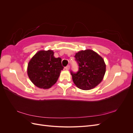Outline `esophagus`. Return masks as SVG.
Returning <instances> with one entry per match:
<instances>
[{"label": "esophagus", "instance_id": "34e87169", "mask_svg": "<svg viewBox=\"0 0 133 133\" xmlns=\"http://www.w3.org/2000/svg\"><path fill=\"white\" fill-rule=\"evenodd\" d=\"M65 69L66 70H69V69H70V65H67L66 66H65Z\"/></svg>", "mask_w": 133, "mask_h": 133}]
</instances>
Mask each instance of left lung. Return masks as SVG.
I'll return each instance as SVG.
<instances>
[{"label":"left lung","instance_id":"1","mask_svg":"<svg viewBox=\"0 0 133 133\" xmlns=\"http://www.w3.org/2000/svg\"><path fill=\"white\" fill-rule=\"evenodd\" d=\"M75 60L79 70L70 71L73 82L82 90H90L102 81L105 73L106 65L104 59L92 50H82L76 53Z\"/></svg>","mask_w":133,"mask_h":133}]
</instances>
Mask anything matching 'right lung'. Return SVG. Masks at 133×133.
<instances>
[{"label":"right lung","mask_w":133,"mask_h":133,"mask_svg":"<svg viewBox=\"0 0 133 133\" xmlns=\"http://www.w3.org/2000/svg\"><path fill=\"white\" fill-rule=\"evenodd\" d=\"M63 68L62 59L55 58L53 50H41L33 56L28 63L27 73L35 86L49 89L57 82Z\"/></svg>","instance_id":"right-lung-1"}]
</instances>
